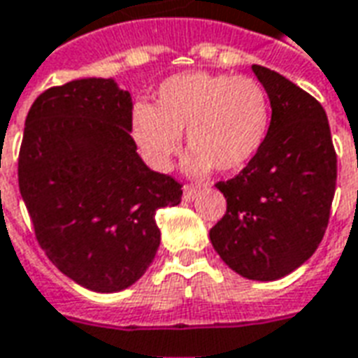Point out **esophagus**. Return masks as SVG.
<instances>
[{"label": "esophagus", "mask_w": 358, "mask_h": 358, "mask_svg": "<svg viewBox=\"0 0 358 358\" xmlns=\"http://www.w3.org/2000/svg\"><path fill=\"white\" fill-rule=\"evenodd\" d=\"M199 194V189L196 187H192V185H185L183 187V199L185 200H192L194 196Z\"/></svg>", "instance_id": "esophagus-1"}]
</instances>
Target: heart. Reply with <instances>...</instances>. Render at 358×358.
I'll return each instance as SVG.
<instances>
[{
	"instance_id": "1",
	"label": "heart",
	"mask_w": 358,
	"mask_h": 358,
	"mask_svg": "<svg viewBox=\"0 0 358 358\" xmlns=\"http://www.w3.org/2000/svg\"><path fill=\"white\" fill-rule=\"evenodd\" d=\"M268 127L270 100L256 78L202 71L169 77L158 86L154 106L136 103L131 113L134 143L159 171L173 166L183 131L192 171H241L260 152Z\"/></svg>"
}]
</instances>
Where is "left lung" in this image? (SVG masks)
<instances>
[{"instance_id": "8db88e82", "label": "left lung", "mask_w": 358, "mask_h": 358, "mask_svg": "<svg viewBox=\"0 0 358 358\" xmlns=\"http://www.w3.org/2000/svg\"><path fill=\"white\" fill-rule=\"evenodd\" d=\"M272 103L256 158L217 181L227 210L210 229L225 264L243 278L273 281L306 262L322 243L336 192L337 156L322 103L280 73L252 65Z\"/></svg>"}]
</instances>
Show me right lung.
Wrapping results in <instances>:
<instances>
[{
	"mask_svg": "<svg viewBox=\"0 0 358 358\" xmlns=\"http://www.w3.org/2000/svg\"><path fill=\"white\" fill-rule=\"evenodd\" d=\"M131 110L111 78L52 86L32 103L19 150V189L38 245L98 293L143 278L159 247L154 214L183 194L136 154Z\"/></svg>",
	"mask_w": 358,
	"mask_h": 358,
	"instance_id": "add662e5",
	"label": "right lung"
}]
</instances>
